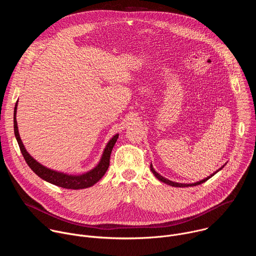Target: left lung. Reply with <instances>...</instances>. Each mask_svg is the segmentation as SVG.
Returning <instances> with one entry per match:
<instances>
[{"label":"left lung","mask_w":256,"mask_h":256,"mask_svg":"<svg viewBox=\"0 0 256 256\" xmlns=\"http://www.w3.org/2000/svg\"><path fill=\"white\" fill-rule=\"evenodd\" d=\"M223 167H224V166H223ZM223 167H221L218 170H221ZM150 168H151V171L153 172V174H154L160 181H162V182H164V184H169V186H174V188H188V186H196L202 184H204V181H206L208 179H210L212 176H214L216 172H218V170H216L214 173L210 174L208 177H206V178H204V179H202V180H200V181H198V182H196V184H177V182H173V181H171V180H169V179H166L165 177H163V176H161L159 173H157V172L154 170V168H153L152 165L150 166Z\"/></svg>","instance_id":"8db88e82"}]
</instances>
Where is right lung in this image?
Listing matches in <instances>:
<instances>
[{"label": "right lung", "instance_id": "obj_1", "mask_svg": "<svg viewBox=\"0 0 256 256\" xmlns=\"http://www.w3.org/2000/svg\"><path fill=\"white\" fill-rule=\"evenodd\" d=\"M16 112H17V102H16L15 109H14V132H15V136L18 142V144H19L20 151H21L26 163L31 168V170L35 174H38L40 178L50 182V184H52L58 186L62 188L83 190V188H87L94 186L96 182L99 181L103 177V175L106 173V171L109 167L110 154H112V151L118 140V134H116L108 142L99 164L94 169H92L91 171H89L85 174H82V175L64 174V173L56 172V171H54L52 169H48V168L42 166V164H40L38 161L34 160L28 154V152L24 148V146H23L22 140L19 136V132H18V126H17V122H16Z\"/></svg>", "mask_w": 256, "mask_h": 256}]
</instances>
